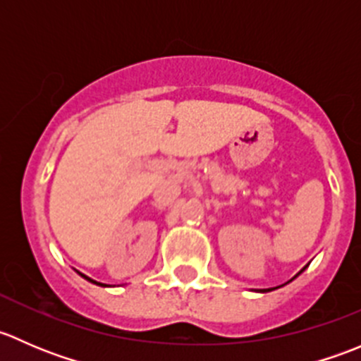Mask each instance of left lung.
<instances>
[{
	"instance_id": "left-lung-1",
	"label": "left lung",
	"mask_w": 361,
	"mask_h": 361,
	"mask_svg": "<svg viewBox=\"0 0 361 361\" xmlns=\"http://www.w3.org/2000/svg\"><path fill=\"white\" fill-rule=\"evenodd\" d=\"M302 271H304V269H302ZM272 288H267V290H262V292H271Z\"/></svg>"
}]
</instances>
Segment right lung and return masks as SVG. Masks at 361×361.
Masks as SVG:
<instances>
[{"label": "right lung", "instance_id": "add662e5", "mask_svg": "<svg viewBox=\"0 0 361 361\" xmlns=\"http://www.w3.org/2000/svg\"><path fill=\"white\" fill-rule=\"evenodd\" d=\"M82 276H83V274H82ZM83 278H85V279H89L90 283H96V281H92V279H90V278H87V276H83ZM96 285H101V283H96ZM101 286H104V285H101Z\"/></svg>", "mask_w": 361, "mask_h": 361}]
</instances>
